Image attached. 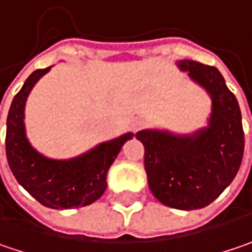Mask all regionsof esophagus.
I'll return each instance as SVG.
<instances>
[{"mask_svg": "<svg viewBox=\"0 0 252 252\" xmlns=\"http://www.w3.org/2000/svg\"><path fill=\"white\" fill-rule=\"evenodd\" d=\"M145 126V120H142V118H138L135 123H134V129H140L142 126Z\"/></svg>", "mask_w": 252, "mask_h": 252, "instance_id": "34e87169", "label": "esophagus"}]
</instances>
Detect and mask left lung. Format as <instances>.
Returning a JSON list of instances; mask_svg holds the SVG:
<instances>
[{
  "label": "left lung",
  "mask_w": 252,
  "mask_h": 252,
  "mask_svg": "<svg viewBox=\"0 0 252 252\" xmlns=\"http://www.w3.org/2000/svg\"><path fill=\"white\" fill-rule=\"evenodd\" d=\"M178 67L211 94L210 126L192 137L144 129L135 137L144 144V165L151 192L164 205L191 211L210 205L240 170L244 129L235 95L215 67L180 61Z\"/></svg>",
  "instance_id": "obj_1"
}]
</instances>
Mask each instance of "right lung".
Instances as JSON below:
<instances>
[{
	"label": "right lung",
	"instance_id": "obj_1",
	"mask_svg": "<svg viewBox=\"0 0 252 252\" xmlns=\"http://www.w3.org/2000/svg\"><path fill=\"white\" fill-rule=\"evenodd\" d=\"M51 67L34 71L14 96L7 118L5 153L17 181L42 204L54 210H71L93 204L107 188V172L134 134L128 132L98 145L93 151L69 161L48 159L30 145L24 131V107L35 82Z\"/></svg>",
	"mask_w": 252,
	"mask_h": 252
}]
</instances>
